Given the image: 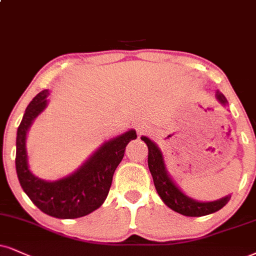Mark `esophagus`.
<instances>
[{
    "instance_id": "esophagus-1",
    "label": "esophagus",
    "mask_w": 256,
    "mask_h": 256,
    "mask_svg": "<svg viewBox=\"0 0 256 256\" xmlns=\"http://www.w3.org/2000/svg\"><path fill=\"white\" fill-rule=\"evenodd\" d=\"M136 130L138 134H144L147 132V126L144 124V123H140V124L136 126Z\"/></svg>"
}]
</instances>
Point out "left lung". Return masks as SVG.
<instances>
[{"mask_svg":"<svg viewBox=\"0 0 256 256\" xmlns=\"http://www.w3.org/2000/svg\"><path fill=\"white\" fill-rule=\"evenodd\" d=\"M217 100L222 104H224V106L226 104V97L222 94L217 92ZM141 140H144L148 147V167H150V171L152 173L154 186H156L158 194H159L162 200H164V203L167 206L171 208L176 212L182 214L184 216L200 217L216 212V211L220 210L228 203L232 196H226V197L222 198V200L216 202H209V203L196 202L191 200V198H188V196H185L173 184L170 176H167L162 152L156 146V144L152 142L146 136L141 138Z\"/></svg>","mask_w":256,"mask_h":256,"instance_id":"obj_1","label":"left lung"}]
</instances>
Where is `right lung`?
Wrapping results in <instances>:
<instances>
[{
    "label": "right lung",
    "instance_id": "1",
    "mask_svg": "<svg viewBox=\"0 0 256 256\" xmlns=\"http://www.w3.org/2000/svg\"><path fill=\"white\" fill-rule=\"evenodd\" d=\"M48 91H41L32 100L18 128L15 165L21 188L42 212L56 218H78L98 209L106 200L116 167L124 156L129 141L136 138L129 130L108 141L74 172L56 182H45L28 170L26 134L32 121L45 109Z\"/></svg>",
    "mask_w": 256,
    "mask_h": 256
}]
</instances>
